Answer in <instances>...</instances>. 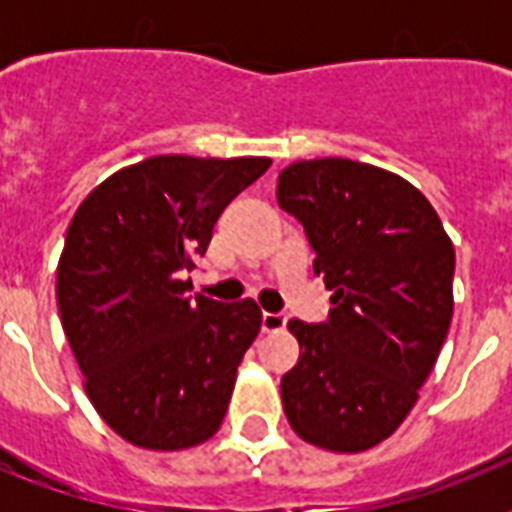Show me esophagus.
Listing matches in <instances>:
<instances>
[{"mask_svg":"<svg viewBox=\"0 0 512 512\" xmlns=\"http://www.w3.org/2000/svg\"><path fill=\"white\" fill-rule=\"evenodd\" d=\"M287 327V313H263V332H279Z\"/></svg>","mask_w":512,"mask_h":512,"instance_id":"1","label":"esophagus"}]
</instances>
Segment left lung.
Instances as JSON below:
<instances>
[{"label":"left lung","mask_w":512,"mask_h":512,"mask_svg":"<svg viewBox=\"0 0 512 512\" xmlns=\"http://www.w3.org/2000/svg\"><path fill=\"white\" fill-rule=\"evenodd\" d=\"M276 199L332 289L321 324L289 321L303 356L281 377L297 436L364 452L404 422L452 324L454 247L404 177L350 159L289 164Z\"/></svg>","instance_id":"obj_1"}]
</instances>
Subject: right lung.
I'll list each match as a JSON object with an SVG mask.
<instances>
[{"label": "right lung", "instance_id": "obj_1", "mask_svg": "<svg viewBox=\"0 0 512 512\" xmlns=\"http://www.w3.org/2000/svg\"><path fill=\"white\" fill-rule=\"evenodd\" d=\"M268 159L154 156L82 201L58 263V311L92 406L124 441L175 452L225 417L263 313L191 295L185 271Z\"/></svg>", "mask_w": 512, "mask_h": 512}]
</instances>
